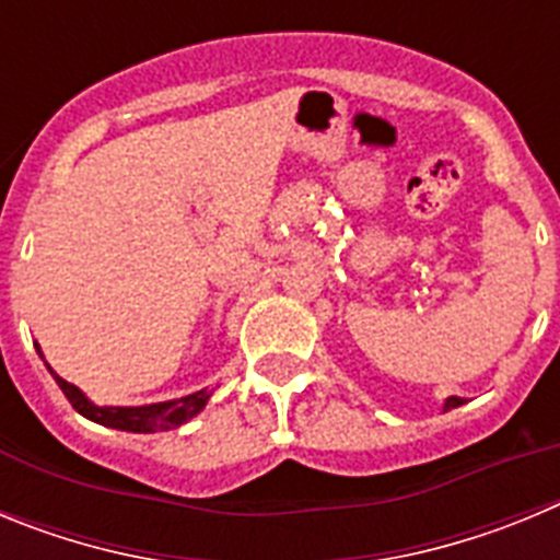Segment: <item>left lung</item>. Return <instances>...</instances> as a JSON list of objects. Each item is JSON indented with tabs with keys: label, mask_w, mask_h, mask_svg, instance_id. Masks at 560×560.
Here are the masks:
<instances>
[{
	"label": "left lung",
	"mask_w": 560,
	"mask_h": 560,
	"mask_svg": "<svg viewBox=\"0 0 560 560\" xmlns=\"http://www.w3.org/2000/svg\"><path fill=\"white\" fill-rule=\"evenodd\" d=\"M463 407V398H457V395H452V398L443 400V412H448V409H457Z\"/></svg>",
	"instance_id": "8db88e82"
}]
</instances>
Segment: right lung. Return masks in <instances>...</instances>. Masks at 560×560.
I'll use <instances>...</instances> for the list:
<instances>
[{
	"mask_svg": "<svg viewBox=\"0 0 560 560\" xmlns=\"http://www.w3.org/2000/svg\"><path fill=\"white\" fill-rule=\"evenodd\" d=\"M38 355L44 359L42 348L36 345ZM47 364V361H44ZM56 384L61 387V393L67 395V400L75 407V412H81L83 418L95 420L101 427L120 429V432H133V434H153V432H171V429H179L182 423H187L190 418L201 412L210 400V389H199V393L185 395V398L176 400H162V404H145V407H97L95 400H89L83 395V389H78L75 384L63 381L56 370L49 368Z\"/></svg>",
	"mask_w": 560,
	"mask_h": 560,
	"instance_id": "add662e5",
	"label": "right lung"
}]
</instances>
